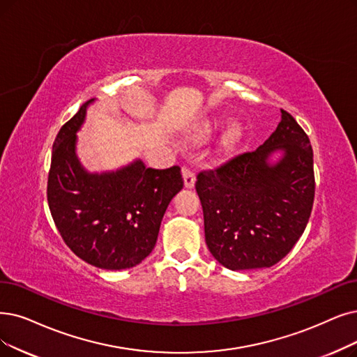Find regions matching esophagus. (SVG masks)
<instances>
[{"instance_id":"34e87169","label":"esophagus","mask_w":357,"mask_h":357,"mask_svg":"<svg viewBox=\"0 0 357 357\" xmlns=\"http://www.w3.org/2000/svg\"><path fill=\"white\" fill-rule=\"evenodd\" d=\"M183 178H184V186L188 189H192L195 186V181H196V176H195V171L189 167H184L183 168Z\"/></svg>"}]
</instances>
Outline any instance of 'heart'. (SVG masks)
I'll list each match as a JSON object with an SVG mask.
<instances>
[{
    "instance_id": "obj_1",
    "label": "heart",
    "mask_w": 357,
    "mask_h": 357,
    "mask_svg": "<svg viewBox=\"0 0 357 357\" xmlns=\"http://www.w3.org/2000/svg\"><path fill=\"white\" fill-rule=\"evenodd\" d=\"M213 130V123L212 121H206L202 124L201 129L197 132L199 137H206L212 133ZM243 132H245V127L240 121H231L228 124V127L225 129L222 137H221V151L222 152H233L237 145L240 144L241 137H243Z\"/></svg>"
}]
</instances>
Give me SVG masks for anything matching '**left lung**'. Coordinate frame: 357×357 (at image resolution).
I'll use <instances>...</instances> for the list:
<instances>
[{
  "label": "left lung",
  "instance_id": "obj_1",
  "mask_svg": "<svg viewBox=\"0 0 357 357\" xmlns=\"http://www.w3.org/2000/svg\"><path fill=\"white\" fill-rule=\"evenodd\" d=\"M277 150L283 156L271 165ZM209 252L231 271L269 268L286 256L307 225L315 174L305 130L281 109V121L265 144L240 153L196 180Z\"/></svg>",
  "mask_w": 357,
  "mask_h": 357
}]
</instances>
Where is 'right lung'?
I'll return each mask as SVG.
<instances>
[{"mask_svg":"<svg viewBox=\"0 0 357 357\" xmlns=\"http://www.w3.org/2000/svg\"><path fill=\"white\" fill-rule=\"evenodd\" d=\"M88 101L56 135L47 197L66 245L96 268H133L155 248L168 204L181 189L180 167L146 168L140 160L109 173H88L76 155Z\"/></svg>","mask_w":357,"mask_h":357,"instance_id":"add662e5","label":"right lung"}]
</instances>
